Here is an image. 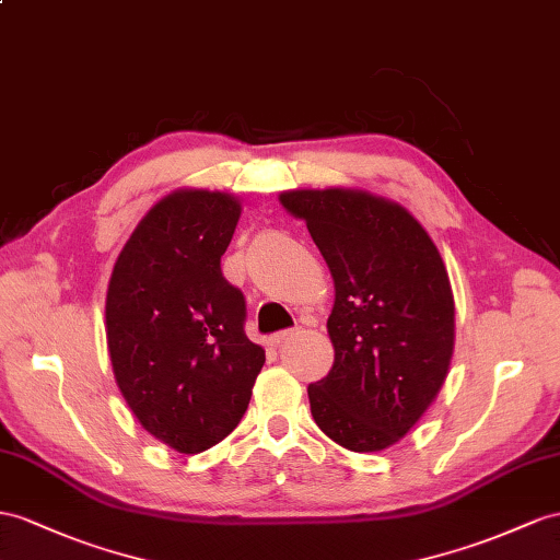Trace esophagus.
Listing matches in <instances>:
<instances>
[{"mask_svg":"<svg viewBox=\"0 0 560 560\" xmlns=\"http://www.w3.org/2000/svg\"><path fill=\"white\" fill-rule=\"evenodd\" d=\"M300 331V328L295 326V328H285V331H279V334H275L271 336L269 340H271V346H279V342H283V340H289L291 336H295Z\"/></svg>","mask_w":560,"mask_h":560,"instance_id":"obj_1","label":"esophagus"}]
</instances>
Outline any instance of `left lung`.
Returning <instances> with one entry per match:
<instances>
[{
  "label": "left lung",
  "instance_id": "left-lung-1",
  "mask_svg": "<svg viewBox=\"0 0 560 560\" xmlns=\"http://www.w3.org/2000/svg\"><path fill=\"white\" fill-rule=\"evenodd\" d=\"M305 220L334 277L326 322L334 366L310 383V409L350 452L393 447L447 378L454 295L440 250L395 200L362 189H295L279 196Z\"/></svg>",
  "mask_w": 560,
  "mask_h": 560
}]
</instances>
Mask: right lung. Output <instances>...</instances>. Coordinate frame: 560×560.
I'll return each mask as SVG.
<instances>
[{
    "label": "right lung",
    "instance_id": "obj_1",
    "mask_svg": "<svg viewBox=\"0 0 560 560\" xmlns=\"http://www.w3.org/2000/svg\"><path fill=\"white\" fill-rule=\"evenodd\" d=\"M241 218L224 191L179 189L143 214L106 293L118 388L147 433L182 454L222 442L246 413L265 350L220 260Z\"/></svg>",
    "mask_w": 560,
    "mask_h": 560
}]
</instances>
